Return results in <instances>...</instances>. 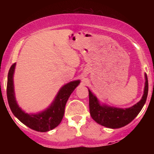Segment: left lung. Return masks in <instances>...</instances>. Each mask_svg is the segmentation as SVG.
<instances>
[{
    "label": "left lung",
    "instance_id": "8db88e82",
    "mask_svg": "<svg viewBox=\"0 0 154 154\" xmlns=\"http://www.w3.org/2000/svg\"><path fill=\"white\" fill-rule=\"evenodd\" d=\"M145 77L146 83L142 99L128 109H123L101 106L96 97L89 91V108L91 117L99 125L112 129L122 128L131 122L143 109L147 98L148 82L146 74Z\"/></svg>",
    "mask_w": 154,
    "mask_h": 154
}]
</instances>
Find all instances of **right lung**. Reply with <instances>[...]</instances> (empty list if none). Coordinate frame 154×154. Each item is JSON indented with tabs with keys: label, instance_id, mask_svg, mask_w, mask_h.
I'll return each instance as SVG.
<instances>
[{
	"label": "right lung",
	"instance_id": "1",
	"mask_svg": "<svg viewBox=\"0 0 154 154\" xmlns=\"http://www.w3.org/2000/svg\"><path fill=\"white\" fill-rule=\"evenodd\" d=\"M15 65L16 63H13L8 71L6 89L8 105L14 115L28 128L38 132H48L56 128L63 119L67 100L79 84V80L73 81L63 86L56 95L54 103L47 110L38 114H28L22 111L15 100L13 82Z\"/></svg>",
	"mask_w": 154,
	"mask_h": 154
}]
</instances>
